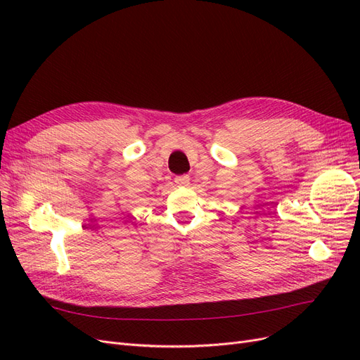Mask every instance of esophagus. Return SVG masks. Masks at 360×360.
I'll return each mask as SVG.
<instances>
[{
  "mask_svg": "<svg viewBox=\"0 0 360 360\" xmlns=\"http://www.w3.org/2000/svg\"><path fill=\"white\" fill-rule=\"evenodd\" d=\"M175 182H176V185H179V187H188V184H190V176H188V175H181V176H176V178H175Z\"/></svg>",
  "mask_w": 360,
  "mask_h": 360,
  "instance_id": "34e87169",
  "label": "esophagus"
}]
</instances>
